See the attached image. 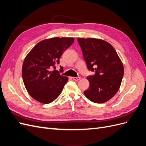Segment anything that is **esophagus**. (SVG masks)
<instances>
[{"instance_id": "obj_1", "label": "esophagus", "mask_w": 146, "mask_h": 146, "mask_svg": "<svg viewBox=\"0 0 146 146\" xmlns=\"http://www.w3.org/2000/svg\"><path fill=\"white\" fill-rule=\"evenodd\" d=\"M72 79H73V80H76V81H78V80H80V77H72Z\"/></svg>"}]
</instances>
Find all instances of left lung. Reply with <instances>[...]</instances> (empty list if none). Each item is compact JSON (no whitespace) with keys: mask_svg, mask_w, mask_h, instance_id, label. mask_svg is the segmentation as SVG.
Segmentation results:
<instances>
[{"mask_svg":"<svg viewBox=\"0 0 146 146\" xmlns=\"http://www.w3.org/2000/svg\"><path fill=\"white\" fill-rule=\"evenodd\" d=\"M77 40L88 69L96 72L87 77L90 86L84 94L92 102L105 103L119 90L123 64L114 47L103 39L78 38Z\"/></svg>","mask_w":146,"mask_h":146,"instance_id":"8db88e82","label":"left lung"}]
</instances>
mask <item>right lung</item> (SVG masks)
Returning <instances> with one entry per match:
<instances>
[{"mask_svg": "<svg viewBox=\"0 0 146 146\" xmlns=\"http://www.w3.org/2000/svg\"><path fill=\"white\" fill-rule=\"evenodd\" d=\"M74 41V38L44 39L25 56L22 76L26 90L35 100L44 104H50L61 94L68 78L51 68L60 63L63 52Z\"/></svg>", "mask_w": 146, "mask_h": 146, "instance_id": "1", "label": "right lung"}]
</instances>
